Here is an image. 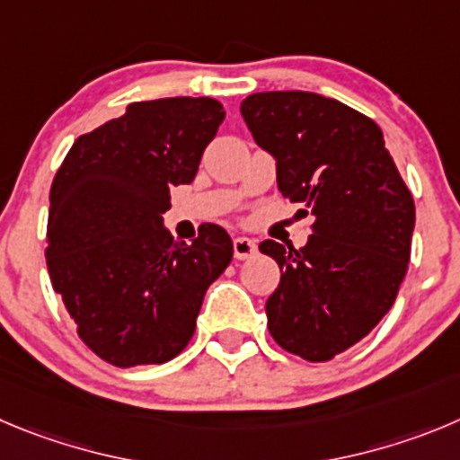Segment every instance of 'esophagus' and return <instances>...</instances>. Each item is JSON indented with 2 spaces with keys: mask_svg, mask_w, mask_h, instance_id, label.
I'll return each mask as SVG.
<instances>
[{
  "mask_svg": "<svg viewBox=\"0 0 460 460\" xmlns=\"http://www.w3.org/2000/svg\"><path fill=\"white\" fill-rule=\"evenodd\" d=\"M234 254L238 261L252 259L256 254V243L250 238H235L234 240Z\"/></svg>",
  "mask_w": 460,
  "mask_h": 460,
  "instance_id": "1",
  "label": "esophagus"
}]
</instances>
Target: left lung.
<instances>
[{
  "label": "left lung",
  "mask_w": 460,
  "mask_h": 460,
  "mask_svg": "<svg viewBox=\"0 0 460 460\" xmlns=\"http://www.w3.org/2000/svg\"><path fill=\"white\" fill-rule=\"evenodd\" d=\"M277 158L279 190L315 222L302 250L263 240L281 270L265 304L279 347L324 363L363 341L390 311L411 259L415 204L379 124L302 90L250 94L240 106Z\"/></svg>",
  "instance_id": "1"
}]
</instances>
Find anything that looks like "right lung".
I'll list each match as a JSON object with an SVG mask.
<instances>
[{"instance_id":"1","label":"right lung","mask_w":460,"mask_h":460,"mask_svg":"<svg viewBox=\"0 0 460 460\" xmlns=\"http://www.w3.org/2000/svg\"><path fill=\"white\" fill-rule=\"evenodd\" d=\"M225 109L210 97L133 102L75 140L49 190L47 270L81 341L115 367L186 349L208 286L234 259L217 225L192 244L163 229L170 188L190 183Z\"/></svg>"}]
</instances>
